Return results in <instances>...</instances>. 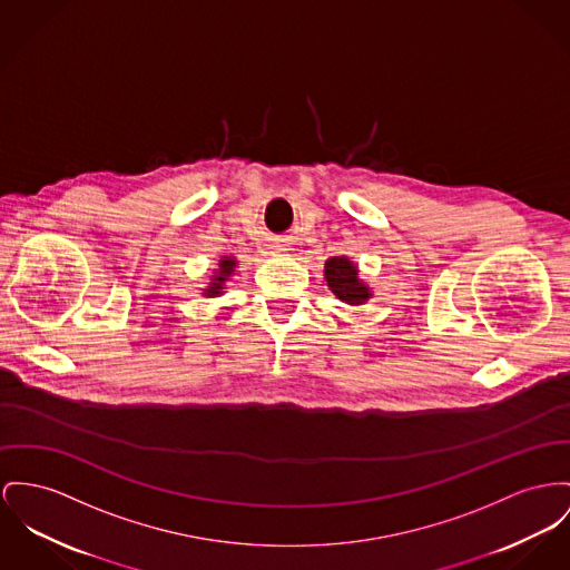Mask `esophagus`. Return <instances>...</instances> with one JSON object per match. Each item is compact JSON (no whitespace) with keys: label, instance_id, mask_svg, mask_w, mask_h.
<instances>
[{"label":"esophagus","instance_id":"esophagus-1","mask_svg":"<svg viewBox=\"0 0 570 570\" xmlns=\"http://www.w3.org/2000/svg\"><path fill=\"white\" fill-rule=\"evenodd\" d=\"M269 248H272L274 253H283V250H287V244H283V239H276V242L269 244Z\"/></svg>","mask_w":570,"mask_h":570}]
</instances>
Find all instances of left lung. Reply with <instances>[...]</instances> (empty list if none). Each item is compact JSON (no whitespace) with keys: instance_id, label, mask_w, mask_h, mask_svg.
<instances>
[{"instance_id":"1","label":"left lung","mask_w":570,"mask_h":570,"mask_svg":"<svg viewBox=\"0 0 570 570\" xmlns=\"http://www.w3.org/2000/svg\"><path fill=\"white\" fill-rule=\"evenodd\" d=\"M326 281L333 294L347 304H363L370 298V289L356 278V267L345 257H333L326 262Z\"/></svg>"}]
</instances>
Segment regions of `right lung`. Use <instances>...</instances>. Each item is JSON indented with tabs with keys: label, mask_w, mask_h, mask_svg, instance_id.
<instances>
[{
	"label": "right lung",
	"mask_w": 570,
	"mask_h": 570,
	"mask_svg": "<svg viewBox=\"0 0 570 570\" xmlns=\"http://www.w3.org/2000/svg\"><path fill=\"white\" fill-rule=\"evenodd\" d=\"M233 267H235V262H233V259H223V264H220V272H218V276L214 278L212 287L207 289V296H218V294L223 292V285H225L227 276L233 274Z\"/></svg>",
	"instance_id": "obj_1"
}]
</instances>
